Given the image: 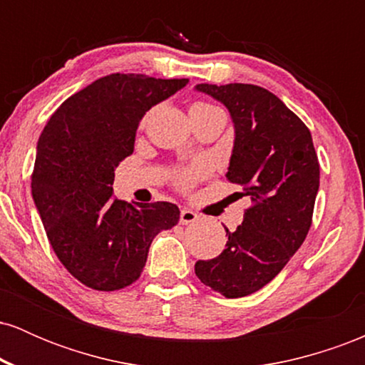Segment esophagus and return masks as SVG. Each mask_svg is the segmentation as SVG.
<instances>
[{
    "label": "esophagus",
    "instance_id": "obj_1",
    "mask_svg": "<svg viewBox=\"0 0 365 365\" xmlns=\"http://www.w3.org/2000/svg\"><path fill=\"white\" fill-rule=\"evenodd\" d=\"M195 220H197V215L194 211H190V209H182V211H180V223L182 225L194 223Z\"/></svg>",
    "mask_w": 365,
    "mask_h": 365
}]
</instances>
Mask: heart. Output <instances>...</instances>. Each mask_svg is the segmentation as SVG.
Returning <instances> with one entry per match:
<instances>
[{"label":"heart","mask_w":365,"mask_h":365,"mask_svg":"<svg viewBox=\"0 0 365 365\" xmlns=\"http://www.w3.org/2000/svg\"><path fill=\"white\" fill-rule=\"evenodd\" d=\"M200 106H209V104L199 103V104H194V106H192V108H200ZM206 171H207L206 163H197V165L190 166V168L180 173V182H182V183H190L192 180L197 178V177H200V175H204V173H206Z\"/></svg>","instance_id":"heart-1"}]
</instances>
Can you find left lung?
Masks as SVG:
<instances>
[{
  "instance_id": "left-lung-1",
  "label": "left lung",
  "mask_w": 365,
  "mask_h": 365,
  "mask_svg": "<svg viewBox=\"0 0 365 365\" xmlns=\"http://www.w3.org/2000/svg\"><path fill=\"white\" fill-rule=\"evenodd\" d=\"M228 110L235 139L226 178L252 200L225 250L195 274L226 299L261 290L287 266L311 228L319 163L304 121L273 92L250 83H197Z\"/></svg>"
}]
</instances>
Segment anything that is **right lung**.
<instances>
[{
  "label": "right lung",
  "mask_w": 365,
  "mask_h": 365,
  "mask_svg": "<svg viewBox=\"0 0 365 365\" xmlns=\"http://www.w3.org/2000/svg\"><path fill=\"white\" fill-rule=\"evenodd\" d=\"M188 78L111 73L70 96L37 140L32 199L54 254L86 287L115 292L144 269L159 232L171 230V202L113 199L115 168L133 153L140 120Z\"/></svg>",
  "instance_id": "1"
}]
</instances>
